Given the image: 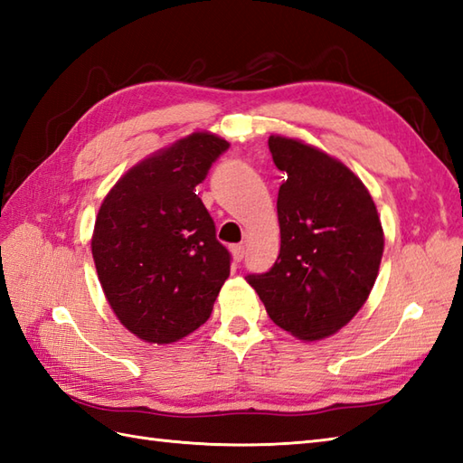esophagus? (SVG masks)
Listing matches in <instances>:
<instances>
[{
    "label": "esophagus",
    "instance_id": "34e87169",
    "mask_svg": "<svg viewBox=\"0 0 463 463\" xmlns=\"http://www.w3.org/2000/svg\"><path fill=\"white\" fill-rule=\"evenodd\" d=\"M231 252H232L234 262H242V259H244V247H242V244H234V247H231Z\"/></svg>",
    "mask_w": 463,
    "mask_h": 463
}]
</instances>
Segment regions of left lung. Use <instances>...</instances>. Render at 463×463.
Instances as JSON below:
<instances>
[{
  "label": "left lung",
  "mask_w": 463,
  "mask_h": 463,
  "mask_svg": "<svg viewBox=\"0 0 463 463\" xmlns=\"http://www.w3.org/2000/svg\"><path fill=\"white\" fill-rule=\"evenodd\" d=\"M269 149L287 173L277 201L280 252L270 270L247 280L277 326L318 340L366 302L383 252L382 222L366 186L340 161L279 135Z\"/></svg>",
  "instance_id": "8db88e82"
}]
</instances>
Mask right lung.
<instances>
[{
  "instance_id": "obj_1",
  "label": "right lung",
  "mask_w": 463,
  "mask_h": 463,
  "mask_svg": "<svg viewBox=\"0 0 463 463\" xmlns=\"http://www.w3.org/2000/svg\"><path fill=\"white\" fill-rule=\"evenodd\" d=\"M229 146L211 133L184 137L123 175L97 214V277L117 318L145 342L203 326L229 279L231 252L194 193Z\"/></svg>"
}]
</instances>
